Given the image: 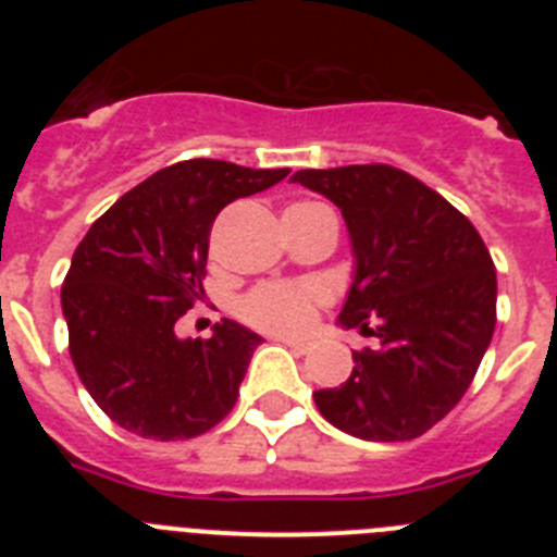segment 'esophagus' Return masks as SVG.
Wrapping results in <instances>:
<instances>
[{
  "label": "esophagus",
  "mask_w": 557,
  "mask_h": 557,
  "mask_svg": "<svg viewBox=\"0 0 557 557\" xmlns=\"http://www.w3.org/2000/svg\"><path fill=\"white\" fill-rule=\"evenodd\" d=\"M278 343H284L287 348H293L295 354H307L309 351V343H304V339H289V337H278Z\"/></svg>",
  "instance_id": "obj_1"
}]
</instances>
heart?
Wrapping results in <instances>:
<instances>
[{
	"label": "heart",
	"instance_id": "b5f03b06",
	"mask_svg": "<svg viewBox=\"0 0 557 557\" xmlns=\"http://www.w3.org/2000/svg\"><path fill=\"white\" fill-rule=\"evenodd\" d=\"M323 304H326V289L312 282H268L243 295V301L236 304V312L245 323L262 329V332L304 334L312 326L314 312Z\"/></svg>",
	"mask_w": 557,
	"mask_h": 557
}]
</instances>
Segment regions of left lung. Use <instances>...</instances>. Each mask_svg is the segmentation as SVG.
Segmentation results:
<instances>
[{
  "label": "left lung",
  "instance_id": "8db88e82",
  "mask_svg": "<svg viewBox=\"0 0 557 557\" xmlns=\"http://www.w3.org/2000/svg\"><path fill=\"white\" fill-rule=\"evenodd\" d=\"M343 211L354 282L339 326L379 339L339 387L314 391L329 424L362 441H412L469 391L496 326V268L466 214L391 164L298 170Z\"/></svg>",
  "mask_w": 557,
  "mask_h": 557
}]
</instances>
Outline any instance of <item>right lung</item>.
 Segmentation results:
<instances>
[{
  "mask_svg": "<svg viewBox=\"0 0 557 557\" xmlns=\"http://www.w3.org/2000/svg\"><path fill=\"white\" fill-rule=\"evenodd\" d=\"M287 172L178 161L133 186L83 236L61 307L77 376L113 424L186 441L236 405L262 337L223 318L209 339H181L175 323L203 298L214 218Z\"/></svg>",
  "mask_w": 557,
  "mask_h": 557,
  "instance_id": "add662e5",
  "label": "right lung"
}]
</instances>
